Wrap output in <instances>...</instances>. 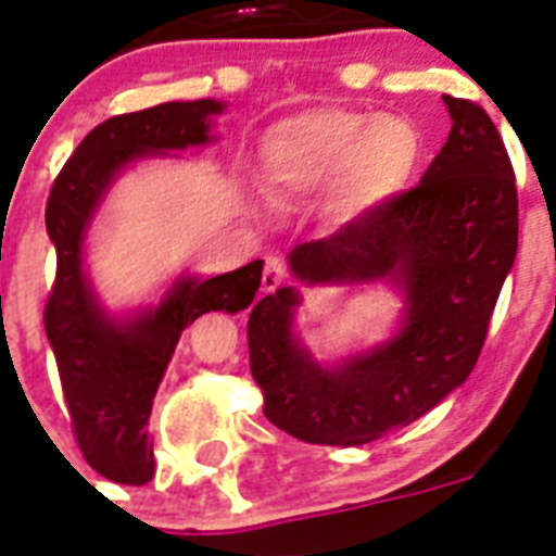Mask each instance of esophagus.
Masks as SVG:
<instances>
[{"mask_svg": "<svg viewBox=\"0 0 556 556\" xmlns=\"http://www.w3.org/2000/svg\"><path fill=\"white\" fill-rule=\"evenodd\" d=\"M288 282V268L286 262L277 260V256H270L268 262H265V270H262V291L265 294H274L279 286H286Z\"/></svg>", "mask_w": 556, "mask_h": 556, "instance_id": "34e87169", "label": "esophagus"}]
</instances>
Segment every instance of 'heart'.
Instances as JSON below:
<instances>
[{"label": "heart", "mask_w": 556, "mask_h": 556, "mask_svg": "<svg viewBox=\"0 0 556 556\" xmlns=\"http://www.w3.org/2000/svg\"><path fill=\"white\" fill-rule=\"evenodd\" d=\"M421 150V132L406 117L317 106L270 126L260 164L270 199L291 204L329 190L331 218L349 227L409 190Z\"/></svg>", "instance_id": "1"}]
</instances>
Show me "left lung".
<instances>
[{
  "instance_id": "obj_1",
  "label": "left lung",
  "mask_w": 556,
  "mask_h": 556,
  "mask_svg": "<svg viewBox=\"0 0 556 556\" xmlns=\"http://www.w3.org/2000/svg\"><path fill=\"white\" fill-rule=\"evenodd\" d=\"M453 129L421 185L361 225L296 244L288 268L308 288L389 286L395 331L338 361H317L294 331L303 294L262 296L248 320L251 375L265 418L308 444L361 447L439 406L473 371L517 260V185L496 126L444 94Z\"/></svg>"
}]
</instances>
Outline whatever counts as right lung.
I'll return each instance as SVG.
<instances>
[{
  "label": "right lung",
  "instance_id": "obj_1",
  "mask_svg": "<svg viewBox=\"0 0 556 556\" xmlns=\"http://www.w3.org/2000/svg\"><path fill=\"white\" fill-rule=\"evenodd\" d=\"M225 109L213 98L169 100L109 117L83 138L48 195L56 282L46 305V334L83 456L117 484H147L155 476L147 421L181 331L201 314L248 308L260 291L262 260L210 279L181 274L159 303L109 312L86 270V239L126 169L213 143V121Z\"/></svg>",
  "mask_w": 556,
  "mask_h": 556
}]
</instances>
